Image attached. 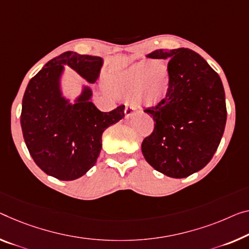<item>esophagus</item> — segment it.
Listing matches in <instances>:
<instances>
[{
  "instance_id": "34e87169",
  "label": "esophagus",
  "mask_w": 249,
  "mask_h": 249,
  "mask_svg": "<svg viewBox=\"0 0 249 249\" xmlns=\"http://www.w3.org/2000/svg\"><path fill=\"white\" fill-rule=\"evenodd\" d=\"M133 111H135V108L131 106H127L125 107L124 109V117L125 118H131L132 114H133Z\"/></svg>"
}]
</instances>
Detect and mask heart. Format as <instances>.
<instances>
[{
	"label": "heart",
	"mask_w": 249,
	"mask_h": 249,
	"mask_svg": "<svg viewBox=\"0 0 249 249\" xmlns=\"http://www.w3.org/2000/svg\"><path fill=\"white\" fill-rule=\"evenodd\" d=\"M170 69L163 61H140L107 75L106 87L116 97L132 99L137 105L154 106L166 97Z\"/></svg>",
	"instance_id": "b5f03b06"
}]
</instances>
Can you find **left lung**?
Wrapping results in <instances>:
<instances>
[{"label":"left lung","mask_w":249,"mask_h":249,"mask_svg":"<svg viewBox=\"0 0 249 249\" xmlns=\"http://www.w3.org/2000/svg\"><path fill=\"white\" fill-rule=\"evenodd\" d=\"M147 58L167 61L170 82L166 97L144 110L156 124L141 151L159 173L188 177L212 160L224 135L227 110L223 82L190 49H160Z\"/></svg>","instance_id":"obj_1"}]
</instances>
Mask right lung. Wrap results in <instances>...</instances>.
Listing matches in <instances>:
<instances>
[{
    "label": "right lung",
    "instance_id": "obj_1",
    "mask_svg": "<svg viewBox=\"0 0 249 249\" xmlns=\"http://www.w3.org/2000/svg\"><path fill=\"white\" fill-rule=\"evenodd\" d=\"M100 56L68 51L50 60L30 80L22 100L21 128L30 155L45 174L74 180L92 168L102 148V133L124 117V106L101 112L83 85L74 100L63 94L61 80L69 67L88 83H95Z\"/></svg>",
    "mask_w": 249,
    "mask_h": 249
}]
</instances>
